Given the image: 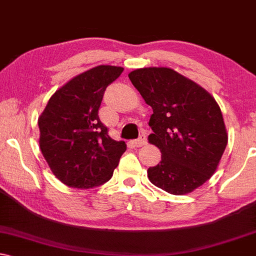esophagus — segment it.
I'll use <instances>...</instances> for the list:
<instances>
[{
    "instance_id": "obj_1",
    "label": "esophagus",
    "mask_w": 256,
    "mask_h": 256,
    "mask_svg": "<svg viewBox=\"0 0 256 256\" xmlns=\"http://www.w3.org/2000/svg\"><path fill=\"white\" fill-rule=\"evenodd\" d=\"M133 144H134L136 147L144 146V144H147V138H146V136H144V135H141V136L138 138V140H134V141H133Z\"/></svg>"
}]
</instances>
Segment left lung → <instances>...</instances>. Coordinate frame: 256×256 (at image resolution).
<instances>
[{
  "mask_svg": "<svg viewBox=\"0 0 256 256\" xmlns=\"http://www.w3.org/2000/svg\"><path fill=\"white\" fill-rule=\"evenodd\" d=\"M128 77L152 106L148 142L162 152V162L148 168V179L171 194H190L216 172L228 144L220 106L173 68H136Z\"/></svg>",
  "mask_w": 256,
  "mask_h": 256,
  "instance_id": "obj_1",
  "label": "left lung"
}]
</instances>
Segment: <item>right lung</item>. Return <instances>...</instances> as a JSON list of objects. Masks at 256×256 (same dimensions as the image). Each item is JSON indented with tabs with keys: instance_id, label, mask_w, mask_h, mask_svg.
Wrapping results in <instances>:
<instances>
[{
	"instance_id": "right-lung-1",
	"label": "right lung",
	"mask_w": 256,
	"mask_h": 256,
	"mask_svg": "<svg viewBox=\"0 0 256 256\" xmlns=\"http://www.w3.org/2000/svg\"><path fill=\"white\" fill-rule=\"evenodd\" d=\"M123 68L98 65L76 76L52 94L38 120L41 153L53 174L76 188L100 186L112 176L127 150L98 118L104 91Z\"/></svg>"
}]
</instances>
